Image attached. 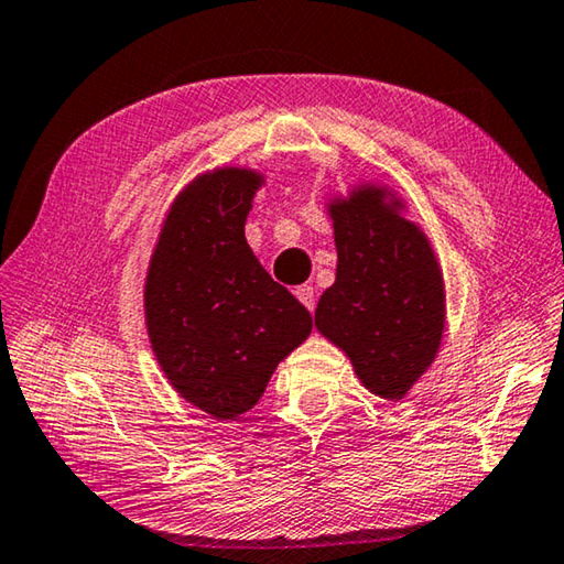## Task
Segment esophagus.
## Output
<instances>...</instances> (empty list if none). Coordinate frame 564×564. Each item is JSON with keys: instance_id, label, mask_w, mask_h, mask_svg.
<instances>
[{"instance_id": "obj_1", "label": "esophagus", "mask_w": 564, "mask_h": 564, "mask_svg": "<svg viewBox=\"0 0 564 564\" xmlns=\"http://www.w3.org/2000/svg\"><path fill=\"white\" fill-rule=\"evenodd\" d=\"M293 293H295V299H299L305 305V308H308V311L316 308V293H313V285H308V283L299 285V289H295Z\"/></svg>"}]
</instances>
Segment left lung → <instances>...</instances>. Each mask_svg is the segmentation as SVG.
<instances>
[{
	"label": "left lung",
	"mask_w": 564,
	"mask_h": 564,
	"mask_svg": "<svg viewBox=\"0 0 564 564\" xmlns=\"http://www.w3.org/2000/svg\"><path fill=\"white\" fill-rule=\"evenodd\" d=\"M380 184H360L330 198L338 265L321 295L316 328L352 362L370 393L408 395L441 350L445 283L420 226Z\"/></svg>",
	"instance_id": "1"
}]
</instances>
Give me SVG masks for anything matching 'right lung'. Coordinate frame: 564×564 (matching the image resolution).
Segmentation results:
<instances>
[{"label": "right lung", "mask_w": 564, "mask_h": 564, "mask_svg": "<svg viewBox=\"0 0 564 564\" xmlns=\"http://www.w3.org/2000/svg\"><path fill=\"white\" fill-rule=\"evenodd\" d=\"M263 174L221 166L178 191L144 283L151 350L171 388L212 417L236 420L279 362L308 338L311 313L246 243Z\"/></svg>", "instance_id": "1"}]
</instances>
